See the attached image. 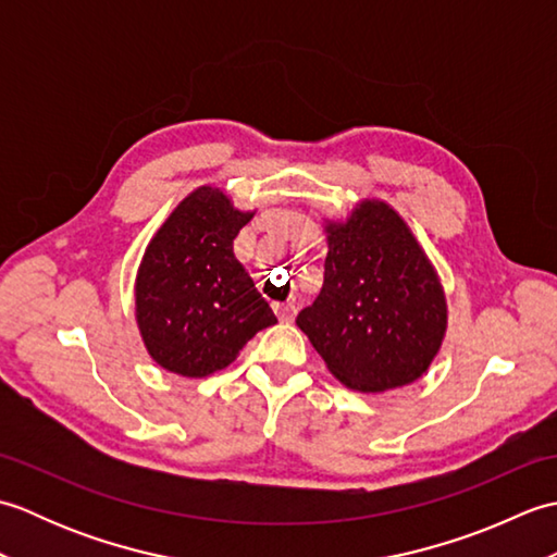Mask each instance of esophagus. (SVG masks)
Listing matches in <instances>:
<instances>
[{"label":"esophagus","instance_id":"obj_1","mask_svg":"<svg viewBox=\"0 0 557 557\" xmlns=\"http://www.w3.org/2000/svg\"><path fill=\"white\" fill-rule=\"evenodd\" d=\"M275 313L282 323H292L294 315H297V309H294V304H275Z\"/></svg>","mask_w":557,"mask_h":557}]
</instances>
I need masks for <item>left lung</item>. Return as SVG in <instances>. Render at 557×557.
<instances>
[{
	"label": "left lung",
	"instance_id": "8db88e82",
	"mask_svg": "<svg viewBox=\"0 0 557 557\" xmlns=\"http://www.w3.org/2000/svg\"><path fill=\"white\" fill-rule=\"evenodd\" d=\"M325 282L297 315L327 371L357 393L411 385L431 369L447 333L437 270L405 218L361 198L345 220L323 218Z\"/></svg>",
	"mask_w": 557,
	"mask_h": 557
}]
</instances>
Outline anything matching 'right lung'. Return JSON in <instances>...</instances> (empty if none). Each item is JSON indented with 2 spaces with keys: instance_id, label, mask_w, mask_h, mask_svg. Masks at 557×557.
<instances>
[{
  "instance_id": "add662e5",
  "label": "right lung",
  "mask_w": 557,
  "mask_h": 557,
  "mask_svg": "<svg viewBox=\"0 0 557 557\" xmlns=\"http://www.w3.org/2000/svg\"><path fill=\"white\" fill-rule=\"evenodd\" d=\"M253 215L236 208L224 188L203 184L152 234L138 263L134 304L140 339L160 369L208 377L277 323L234 256V236Z\"/></svg>"
}]
</instances>
